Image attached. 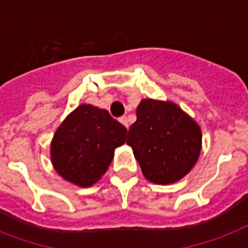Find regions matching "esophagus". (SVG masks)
I'll use <instances>...</instances> for the list:
<instances>
[{
  "instance_id": "34e87169",
  "label": "esophagus",
  "mask_w": 248,
  "mask_h": 248,
  "mask_svg": "<svg viewBox=\"0 0 248 248\" xmlns=\"http://www.w3.org/2000/svg\"><path fill=\"white\" fill-rule=\"evenodd\" d=\"M120 122H121V124H124V127L128 128V121H127V117H126V116L121 117V118H120Z\"/></svg>"
}]
</instances>
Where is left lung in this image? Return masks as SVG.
I'll return each mask as SVG.
<instances>
[{
	"label": "left lung",
	"instance_id": "obj_1",
	"mask_svg": "<svg viewBox=\"0 0 248 248\" xmlns=\"http://www.w3.org/2000/svg\"><path fill=\"white\" fill-rule=\"evenodd\" d=\"M136 117L127 145L145 179L167 185L186 176L202 149L200 124L173 101L151 97L140 101Z\"/></svg>",
	"mask_w": 248,
	"mask_h": 248
}]
</instances>
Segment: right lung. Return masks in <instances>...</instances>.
<instances>
[{
  "instance_id": "add662e5",
  "label": "right lung",
  "mask_w": 248,
  "mask_h": 248,
  "mask_svg": "<svg viewBox=\"0 0 248 248\" xmlns=\"http://www.w3.org/2000/svg\"><path fill=\"white\" fill-rule=\"evenodd\" d=\"M126 127L108 110L81 104L65 117L50 144L54 169L64 180L89 188L112 163L116 148L124 145Z\"/></svg>"
}]
</instances>
